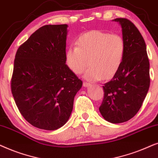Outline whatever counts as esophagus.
I'll return each mask as SVG.
<instances>
[{"label":"esophagus","mask_w":158,"mask_h":158,"mask_svg":"<svg viewBox=\"0 0 158 158\" xmlns=\"http://www.w3.org/2000/svg\"><path fill=\"white\" fill-rule=\"evenodd\" d=\"M89 86H90L89 83H88V82H84L83 83V87H89Z\"/></svg>","instance_id":"34e87169"}]
</instances>
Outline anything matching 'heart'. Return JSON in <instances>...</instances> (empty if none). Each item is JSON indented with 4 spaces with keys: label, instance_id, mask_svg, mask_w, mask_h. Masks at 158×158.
<instances>
[{
    "label": "heart",
    "instance_id": "heart-1",
    "mask_svg": "<svg viewBox=\"0 0 158 158\" xmlns=\"http://www.w3.org/2000/svg\"><path fill=\"white\" fill-rule=\"evenodd\" d=\"M65 53L69 69L76 74L89 66L84 74L89 81L112 78L121 67L125 53V43L118 35L100 30L83 33ZM88 62H87V60Z\"/></svg>",
    "mask_w": 158,
    "mask_h": 158
}]
</instances>
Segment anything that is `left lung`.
Masks as SVG:
<instances>
[{"label": "left lung", "mask_w": 158, "mask_h": 158, "mask_svg": "<svg viewBox=\"0 0 158 158\" xmlns=\"http://www.w3.org/2000/svg\"><path fill=\"white\" fill-rule=\"evenodd\" d=\"M122 28L125 53L118 71L102 86L104 98L99 110L112 123H123L135 115L142 107L150 87V62L146 44L131 21L117 18Z\"/></svg>", "instance_id": "1"}]
</instances>
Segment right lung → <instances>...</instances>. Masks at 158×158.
Segmentation results:
<instances>
[{
  "label": "right lung",
  "instance_id": "1",
  "mask_svg": "<svg viewBox=\"0 0 158 158\" xmlns=\"http://www.w3.org/2000/svg\"><path fill=\"white\" fill-rule=\"evenodd\" d=\"M68 25H45L19 48L14 60L11 92L25 120L53 131L68 121L82 81L66 66Z\"/></svg>",
  "mask_w": 158,
  "mask_h": 158
}]
</instances>
